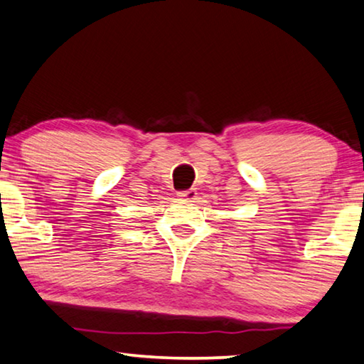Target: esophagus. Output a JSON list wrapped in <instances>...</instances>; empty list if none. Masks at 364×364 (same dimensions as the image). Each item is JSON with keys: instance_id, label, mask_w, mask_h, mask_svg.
<instances>
[{"instance_id": "34e87169", "label": "esophagus", "mask_w": 364, "mask_h": 364, "mask_svg": "<svg viewBox=\"0 0 364 364\" xmlns=\"http://www.w3.org/2000/svg\"><path fill=\"white\" fill-rule=\"evenodd\" d=\"M178 196H180L183 200H194L198 198V193L196 189H186V191L178 193Z\"/></svg>"}]
</instances>
